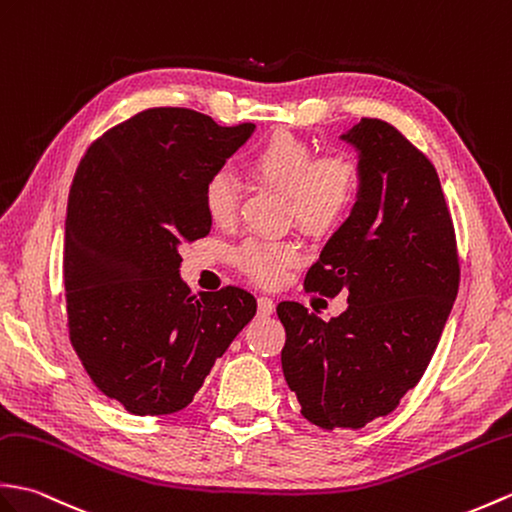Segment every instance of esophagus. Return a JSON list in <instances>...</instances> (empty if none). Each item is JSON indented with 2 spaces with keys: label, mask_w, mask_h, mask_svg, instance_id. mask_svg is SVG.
<instances>
[{
  "label": "esophagus",
  "mask_w": 512,
  "mask_h": 512,
  "mask_svg": "<svg viewBox=\"0 0 512 512\" xmlns=\"http://www.w3.org/2000/svg\"><path fill=\"white\" fill-rule=\"evenodd\" d=\"M275 312V301L268 299V296H259L257 299V314L259 316H270Z\"/></svg>",
  "instance_id": "1"
}]
</instances>
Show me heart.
I'll use <instances>...</instances> for the list:
<instances>
[{
	"label": "heart",
	"mask_w": 512,
	"mask_h": 512,
	"mask_svg": "<svg viewBox=\"0 0 512 512\" xmlns=\"http://www.w3.org/2000/svg\"><path fill=\"white\" fill-rule=\"evenodd\" d=\"M248 168L290 196L294 220L312 233L336 229L351 211L360 189V168L347 154L318 157L307 141L290 133L268 137L248 159ZM240 185L229 170L213 172L202 198L209 218L218 224L233 220ZM303 259V248L292 240H246L235 261L259 283H277L283 272Z\"/></svg>",
	"instance_id": "b5f03b06"
}]
</instances>
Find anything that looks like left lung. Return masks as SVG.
I'll list each match as a JSON object with an SVG mask.
<instances>
[{"mask_svg": "<svg viewBox=\"0 0 512 512\" xmlns=\"http://www.w3.org/2000/svg\"><path fill=\"white\" fill-rule=\"evenodd\" d=\"M358 152L355 205L329 237L305 288L347 294L325 323L294 301L281 368L303 417L323 430H360L419 384L460 281L454 224L430 159L395 126L364 120L340 135Z\"/></svg>", "mask_w": 512, "mask_h": 512, "instance_id": "8db88e82", "label": "left lung"}]
</instances>
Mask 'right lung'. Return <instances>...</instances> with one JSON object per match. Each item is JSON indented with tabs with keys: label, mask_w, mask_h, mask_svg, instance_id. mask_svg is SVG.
<instances>
[{
	"label": "right lung",
	"mask_w": 512,
	"mask_h": 512,
	"mask_svg": "<svg viewBox=\"0 0 512 512\" xmlns=\"http://www.w3.org/2000/svg\"><path fill=\"white\" fill-rule=\"evenodd\" d=\"M253 130L161 106L106 130L78 165L63 253L69 338L93 384L130 414L192 403L257 312L235 285L192 294L178 253L211 231L207 178Z\"/></svg>",
	"instance_id": "obj_1"
}]
</instances>
